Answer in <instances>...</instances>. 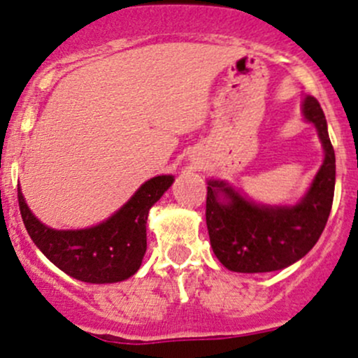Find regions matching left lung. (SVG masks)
Listing matches in <instances>:
<instances>
[{
    "label": "left lung",
    "mask_w": 358,
    "mask_h": 358,
    "mask_svg": "<svg viewBox=\"0 0 358 358\" xmlns=\"http://www.w3.org/2000/svg\"><path fill=\"white\" fill-rule=\"evenodd\" d=\"M303 115L316 127L324 148L323 166L294 206H264L223 180H210L206 224L213 252L228 271L255 274L298 262L315 247L330 216L335 192V150L320 103L308 96Z\"/></svg>",
    "instance_id": "obj_1"
}]
</instances>
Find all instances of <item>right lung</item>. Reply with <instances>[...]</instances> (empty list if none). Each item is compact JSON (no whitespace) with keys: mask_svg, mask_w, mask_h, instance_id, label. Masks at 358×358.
I'll return each mask as SVG.
<instances>
[{"mask_svg":"<svg viewBox=\"0 0 358 358\" xmlns=\"http://www.w3.org/2000/svg\"><path fill=\"white\" fill-rule=\"evenodd\" d=\"M172 182V176L152 178L111 218L84 230H54L40 223L18 187L20 213L30 238L60 271L83 282H120L142 266L148 211Z\"/></svg>","mask_w":358,"mask_h":358,"instance_id":"obj_1","label":"right lung"}]
</instances>
